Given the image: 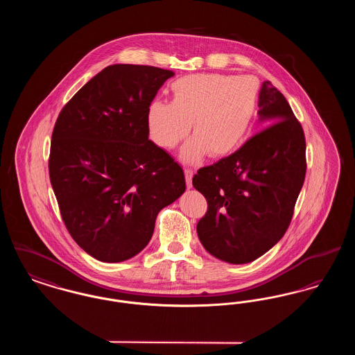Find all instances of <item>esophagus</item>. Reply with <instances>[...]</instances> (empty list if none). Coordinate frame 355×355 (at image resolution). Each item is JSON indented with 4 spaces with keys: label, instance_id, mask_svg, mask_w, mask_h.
Returning a JSON list of instances; mask_svg holds the SVG:
<instances>
[{
    "label": "esophagus",
    "instance_id": "1",
    "mask_svg": "<svg viewBox=\"0 0 355 355\" xmlns=\"http://www.w3.org/2000/svg\"><path fill=\"white\" fill-rule=\"evenodd\" d=\"M193 175H194V171H193V169H189V168H186L185 180L187 189H191V187H193V182H191V180H193Z\"/></svg>",
    "mask_w": 355,
    "mask_h": 355
}]
</instances>
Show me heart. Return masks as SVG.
<instances>
[{
    "instance_id": "heart-1",
    "label": "heart",
    "mask_w": 355,
    "mask_h": 355,
    "mask_svg": "<svg viewBox=\"0 0 355 355\" xmlns=\"http://www.w3.org/2000/svg\"><path fill=\"white\" fill-rule=\"evenodd\" d=\"M259 84L252 76L189 74L171 84V102H150L146 113L153 141L171 149L191 137L181 149L187 164L207 153L211 158L226 157L241 146L253 122Z\"/></svg>"
}]
</instances>
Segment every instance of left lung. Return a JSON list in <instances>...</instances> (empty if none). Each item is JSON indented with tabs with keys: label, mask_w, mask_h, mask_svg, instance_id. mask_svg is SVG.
I'll list each match as a JSON object with an SVG mask.
<instances>
[{
	"label": "left lung",
	"mask_w": 355,
	"mask_h": 355,
	"mask_svg": "<svg viewBox=\"0 0 355 355\" xmlns=\"http://www.w3.org/2000/svg\"><path fill=\"white\" fill-rule=\"evenodd\" d=\"M258 106L257 125L265 129L193 178L209 206L198 238L207 253L233 265L253 262L284 236L306 174L304 130L270 81Z\"/></svg>",
	"instance_id": "8db88e82"
}]
</instances>
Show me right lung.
Returning <instances> with one entry per match:
<instances>
[{
  "mask_svg": "<svg viewBox=\"0 0 355 355\" xmlns=\"http://www.w3.org/2000/svg\"><path fill=\"white\" fill-rule=\"evenodd\" d=\"M166 69L114 64L61 110L49 175L70 236L101 262H122L149 243L161 209L185 193L182 168L149 139L146 113Z\"/></svg>",
  "mask_w": 355,
  "mask_h": 355,
  "instance_id": "1",
  "label": "right lung"
}]
</instances>
